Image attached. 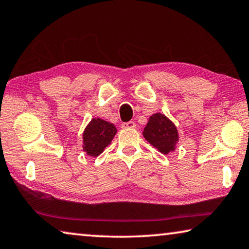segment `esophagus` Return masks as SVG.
<instances>
[{
	"instance_id": "34e87169",
	"label": "esophagus",
	"mask_w": 249,
	"mask_h": 249,
	"mask_svg": "<svg viewBox=\"0 0 249 249\" xmlns=\"http://www.w3.org/2000/svg\"><path fill=\"white\" fill-rule=\"evenodd\" d=\"M121 127L124 129H132V128H136V124L133 121L124 122V124H121Z\"/></svg>"
}]
</instances>
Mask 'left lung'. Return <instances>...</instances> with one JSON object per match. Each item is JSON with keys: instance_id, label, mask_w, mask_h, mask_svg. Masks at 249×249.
<instances>
[{"instance_id": "obj_1", "label": "left lung", "mask_w": 249, "mask_h": 249, "mask_svg": "<svg viewBox=\"0 0 249 249\" xmlns=\"http://www.w3.org/2000/svg\"><path fill=\"white\" fill-rule=\"evenodd\" d=\"M142 135L151 146L165 155L174 151L178 142V132L175 124L161 113H155L149 118Z\"/></svg>"}]
</instances>
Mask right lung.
Masks as SVG:
<instances>
[{"label": "right lung", "instance_id": "obj_1", "mask_svg": "<svg viewBox=\"0 0 249 249\" xmlns=\"http://www.w3.org/2000/svg\"><path fill=\"white\" fill-rule=\"evenodd\" d=\"M116 133L113 124L100 118L92 119L83 132V150L89 156L98 157L110 145Z\"/></svg>", "mask_w": 249, "mask_h": 249}]
</instances>
